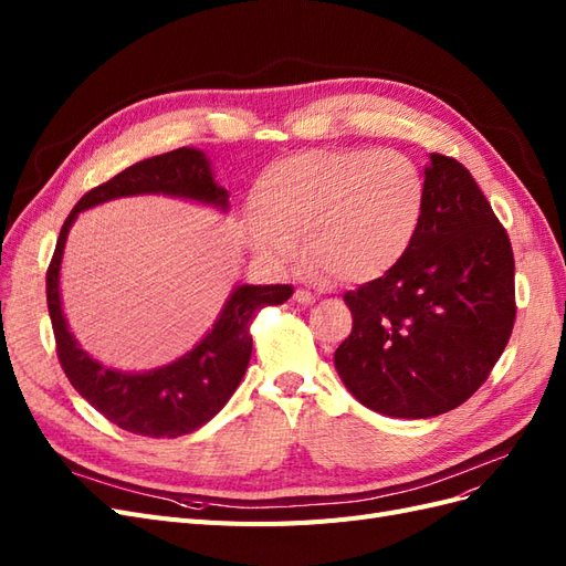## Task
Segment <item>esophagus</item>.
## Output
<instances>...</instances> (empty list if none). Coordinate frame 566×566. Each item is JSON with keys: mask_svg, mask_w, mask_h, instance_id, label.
I'll use <instances>...</instances> for the list:
<instances>
[{"mask_svg": "<svg viewBox=\"0 0 566 566\" xmlns=\"http://www.w3.org/2000/svg\"><path fill=\"white\" fill-rule=\"evenodd\" d=\"M295 300H297L300 304H314V302H316V295L310 293V290L300 287V290H295Z\"/></svg>", "mask_w": 566, "mask_h": 566, "instance_id": "esophagus-1", "label": "esophagus"}]
</instances>
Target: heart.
<instances>
[{
  "label": "heart",
  "mask_w": 566,
  "mask_h": 566,
  "mask_svg": "<svg viewBox=\"0 0 566 566\" xmlns=\"http://www.w3.org/2000/svg\"><path fill=\"white\" fill-rule=\"evenodd\" d=\"M250 245L271 262L302 254L342 283L382 276L413 243L424 179L397 150H310L271 165L250 198Z\"/></svg>",
  "instance_id": "heart-1"
}]
</instances>
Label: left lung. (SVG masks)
<instances>
[{"label":"left lung","instance_id":"1","mask_svg":"<svg viewBox=\"0 0 566 566\" xmlns=\"http://www.w3.org/2000/svg\"><path fill=\"white\" fill-rule=\"evenodd\" d=\"M413 243L385 276L345 295L354 325L342 382L375 413L432 418L489 378L515 325V256L470 169L432 153Z\"/></svg>","mask_w":566,"mask_h":566}]
</instances>
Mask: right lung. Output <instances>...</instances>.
Returning a JSON list of instances; mask_svg holds the SVG:
<instances>
[{
    "label": "right lung",
    "instance_id": "right-lung-1",
    "mask_svg": "<svg viewBox=\"0 0 566 566\" xmlns=\"http://www.w3.org/2000/svg\"><path fill=\"white\" fill-rule=\"evenodd\" d=\"M142 193L188 198L219 210L229 208L227 188L214 181L210 160L198 148H177L127 167L125 172L84 193L63 221L46 271V306L61 368L82 399H87L101 416L132 434L177 439L191 434L224 408L250 364V325L254 316L264 306L287 302L293 285H238L212 331L169 366L148 373H123L101 366L80 349L61 310L59 271L65 238L82 210Z\"/></svg>",
    "mask_w": 566,
    "mask_h": 566
}]
</instances>
